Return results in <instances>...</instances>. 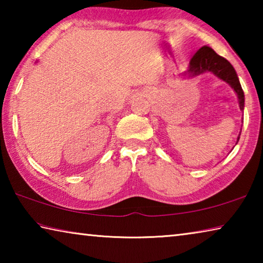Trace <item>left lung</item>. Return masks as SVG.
Listing matches in <instances>:
<instances>
[{
  "mask_svg": "<svg viewBox=\"0 0 263 263\" xmlns=\"http://www.w3.org/2000/svg\"><path fill=\"white\" fill-rule=\"evenodd\" d=\"M212 73L215 74L218 79L222 80L226 83H229L233 88L235 94L238 96V102L240 110L243 111L245 106V95L241 88V84L239 82V78L233 66L230 62L217 53L209 46H203L195 53L194 57L191 58L189 62V68L184 73L186 78H196L198 75L204 73ZM241 133V132H240ZM240 136V135H239ZM235 145L238 144L239 137Z\"/></svg>",
  "mask_w": 263,
  "mask_h": 263,
  "instance_id": "obj_1",
  "label": "left lung"
}]
</instances>
